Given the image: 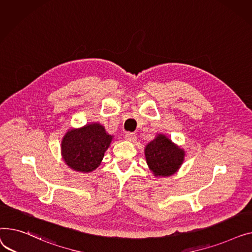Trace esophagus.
<instances>
[{"instance_id": "1", "label": "esophagus", "mask_w": 252, "mask_h": 252, "mask_svg": "<svg viewBox=\"0 0 252 252\" xmlns=\"http://www.w3.org/2000/svg\"><path fill=\"white\" fill-rule=\"evenodd\" d=\"M125 139L127 141H130V142H133L136 140V135L134 134V133H131V132H128L125 134Z\"/></svg>"}]
</instances>
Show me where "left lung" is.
<instances>
[{
  "label": "left lung",
  "mask_w": 252,
  "mask_h": 252,
  "mask_svg": "<svg viewBox=\"0 0 252 252\" xmlns=\"http://www.w3.org/2000/svg\"><path fill=\"white\" fill-rule=\"evenodd\" d=\"M146 164L155 177H170L182 166L185 151L165 134H158L144 147Z\"/></svg>",
  "instance_id": "left-lung-1"
}]
</instances>
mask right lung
I'll return each instance as SVG.
<instances>
[{
    "label": "right lung",
    "mask_w": 252,
    "mask_h": 252,
    "mask_svg": "<svg viewBox=\"0 0 252 252\" xmlns=\"http://www.w3.org/2000/svg\"><path fill=\"white\" fill-rule=\"evenodd\" d=\"M112 140L113 135L99 123L68 129L61 142L62 158L73 171L91 173L100 165Z\"/></svg>",
    "instance_id": "1"
}]
</instances>
